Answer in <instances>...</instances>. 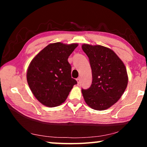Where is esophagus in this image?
Segmentation results:
<instances>
[{"label":"esophagus","instance_id":"1","mask_svg":"<svg viewBox=\"0 0 147 147\" xmlns=\"http://www.w3.org/2000/svg\"><path fill=\"white\" fill-rule=\"evenodd\" d=\"M76 81H77V84H78V85H79L80 83V78H77Z\"/></svg>","mask_w":147,"mask_h":147}]
</instances>
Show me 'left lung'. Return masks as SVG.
I'll use <instances>...</instances> for the list:
<instances>
[{
	"label": "left lung",
	"mask_w": 147,
	"mask_h": 147,
	"mask_svg": "<svg viewBox=\"0 0 147 147\" xmlns=\"http://www.w3.org/2000/svg\"><path fill=\"white\" fill-rule=\"evenodd\" d=\"M82 48L89 58L93 78L90 88L82 89L84 98L92 109L104 110L119 100L127 87L126 67L110 49L88 44Z\"/></svg>",
	"instance_id": "left-lung-1"
}]
</instances>
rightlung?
I'll return each instance as SVG.
<instances>
[{
    "label": "right lung",
    "mask_w": 147,
    "mask_h": 147,
    "mask_svg": "<svg viewBox=\"0 0 147 147\" xmlns=\"http://www.w3.org/2000/svg\"><path fill=\"white\" fill-rule=\"evenodd\" d=\"M78 45L60 42L49 44L30 63L26 78L31 91L39 102L48 107L63 103L76 80L71 78L69 56Z\"/></svg>",
    "instance_id": "obj_1"
}]
</instances>
